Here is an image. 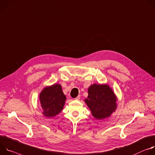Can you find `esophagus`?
<instances>
[{
    "label": "esophagus",
    "instance_id": "obj_1",
    "mask_svg": "<svg viewBox=\"0 0 155 155\" xmlns=\"http://www.w3.org/2000/svg\"><path fill=\"white\" fill-rule=\"evenodd\" d=\"M80 97H81V96L79 95H78L76 98H75V100H79L80 99Z\"/></svg>",
    "mask_w": 155,
    "mask_h": 155
}]
</instances>
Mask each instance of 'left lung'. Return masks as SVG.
Instances as JSON below:
<instances>
[{
    "instance_id": "1",
    "label": "left lung",
    "mask_w": 155,
    "mask_h": 155,
    "mask_svg": "<svg viewBox=\"0 0 155 155\" xmlns=\"http://www.w3.org/2000/svg\"><path fill=\"white\" fill-rule=\"evenodd\" d=\"M84 100L92 115L98 120L109 117L117 108V98L107 84H93L88 88Z\"/></svg>"
}]
</instances>
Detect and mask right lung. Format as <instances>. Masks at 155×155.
<instances>
[{
  "instance_id": "add662e5",
  "label": "right lung",
  "mask_w": 155,
  "mask_h": 155,
  "mask_svg": "<svg viewBox=\"0 0 155 155\" xmlns=\"http://www.w3.org/2000/svg\"><path fill=\"white\" fill-rule=\"evenodd\" d=\"M39 97L42 114L48 118L58 115L63 110L66 100L60 84L46 86L42 90Z\"/></svg>"
}]
</instances>
